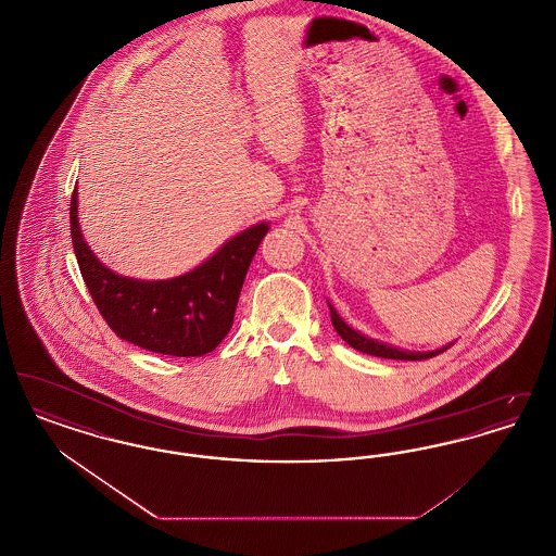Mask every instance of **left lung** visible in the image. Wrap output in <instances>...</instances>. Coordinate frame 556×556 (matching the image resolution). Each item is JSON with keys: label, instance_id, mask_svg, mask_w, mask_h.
Returning a JSON list of instances; mask_svg holds the SVG:
<instances>
[{"label": "left lung", "instance_id": "obj_1", "mask_svg": "<svg viewBox=\"0 0 556 556\" xmlns=\"http://www.w3.org/2000/svg\"><path fill=\"white\" fill-rule=\"evenodd\" d=\"M329 311H331V323L338 331V336L344 340L345 344L352 345L354 350L363 352V354H370V356H379V358H394V361H425V358H431V356H438L440 352L448 350V345L440 348V350H431V352H410V350H400L396 345L383 344V342H377V340H370L367 336L358 333L356 329H352L344 318L338 315V311L329 304Z\"/></svg>", "mask_w": 556, "mask_h": 556}]
</instances>
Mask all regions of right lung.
Segmentation results:
<instances>
[{
    "instance_id": "right-lung-1",
    "label": "right lung",
    "mask_w": 556,
    "mask_h": 556,
    "mask_svg": "<svg viewBox=\"0 0 556 556\" xmlns=\"http://www.w3.org/2000/svg\"><path fill=\"white\" fill-rule=\"evenodd\" d=\"M79 193L71 198V236L80 275L100 315L125 342L168 356H204L229 333L245 273L268 231L254 225L225 241L186 275L160 281L123 277L89 250L79 225Z\"/></svg>"
}]
</instances>
